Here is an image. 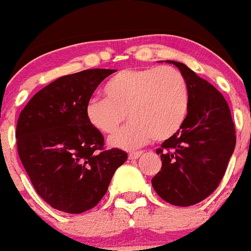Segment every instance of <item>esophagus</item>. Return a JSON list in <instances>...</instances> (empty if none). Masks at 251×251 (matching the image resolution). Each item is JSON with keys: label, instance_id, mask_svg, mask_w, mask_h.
<instances>
[{"label": "esophagus", "instance_id": "obj_1", "mask_svg": "<svg viewBox=\"0 0 251 251\" xmlns=\"http://www.w3.org/2000/svg\"><path fill=\"white\" fill-rule=\"evenodd\" d=\"M144 154V153L142 152H135V153H129V155H128V158H129V160H136V159H139L140 157H141V155Z\"/></svg>", "mask_w": 251, "mask_h": 251}]
</instances>
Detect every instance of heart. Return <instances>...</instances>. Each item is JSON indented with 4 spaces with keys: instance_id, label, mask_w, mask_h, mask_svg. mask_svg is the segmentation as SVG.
<instances>
[{
    "instance_id": "obj_1",
    "label": "heart",
    "mask_w": 251,
    "mask_h": 251,
    "mask_svg": "<svg viewBox=\"0 0 251 251\" xmlns=\"http://www.w3.org/2000/svg\"><path fill=\"white\" fill-rule=\"evenodd\" d=\"M104 92L106 98L87 101L85 115L94 129L114 134L128 114L131 122L109 139V146L118 150H137L154 137L171 139L189 111V86L171 67L123 69L106 82Z\"/></svg>"
}]
</instances>
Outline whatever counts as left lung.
I'll use <instances>...</instances> for the list:
<instances>
[{
	"mask_svg": "<svg viewBox=\"0 0 251 251\" xmlns=\"http://www.w3.org/2000/svg\"><path fill=\"white\" fill-rule=\"evenodd\" d=\"M176 66L189 86L187 120L158 148L161 171L152 178L155 193L175 206L188 207L209 196L224 177L236 146L234 125L223 94L184 63Z\"/></svg>",
	"mask_w": 251,
	"mask_h": 251,
	"instance_id": "obj_1",
	"label": "left lung"
}]
</instances>
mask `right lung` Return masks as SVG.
Instances as JSON below:
<instances>
[{
    "mask_svg": "<svg viewBox=\"0 0 251 251\" xmlns=\"http://www.w3.org/2000/svg\"><path fill=\"white\" fill-rule=\"evenodd\" d=\"M115 72L87 69L58 77L19 116L21 163L38 195L58 211L79 214L93 208L128 158L118 148L104 151V136L85 115L96 88Z\"/></svg>",
    "mask_w": 251,
    "mask_h": 251,
    "instance_id": "right-lung-1",
    "label": "right lung"
}]
</instances>
